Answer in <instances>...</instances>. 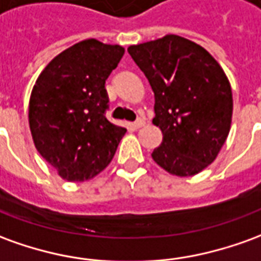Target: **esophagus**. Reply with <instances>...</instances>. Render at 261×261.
<instances>
[{
	"label": "esophagus",
	"instance_id": "34e87169",
	"mask_svg": "<svg viewBox=\"0 0 261 261\" xmlns=\"http://www.w3.org/2000/svg\"><path fill=\"white\" fill-rule=\"evenodd\" d=\"M144 124H145V121H144V118H138L136 123L133 124V127L136 128V130H138V128H141V127H144Z\"/></svg>",
	"mask_w": 261,
	"mask_h": 261
}]
</instances>
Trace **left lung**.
I'll use <instances>...</instances> for the list:
<instances>
[{
    "label": "left lung",
    "mask_w": 261,
    "mask_h": 261,
    "mask_svg": "<svg viewBox=\"0 0 261 261\" xmlns=\"http://www.w3.org/2000/svg\"><path fill=\"white\" fill-rule=\"evenodd\" d=\"M128 54L154 92L161 145L152 160L167 172L192 176L211 165L230 131L233 99L223 69L206 49L178 35L133 45Z\"/></svg>",
    "instance_id": "1"
}]
</instances>
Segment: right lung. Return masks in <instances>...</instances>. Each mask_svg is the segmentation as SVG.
Here are the masks:
<instances>
[{"mask_svg": "<svg viewBox=\"0 0 261 261\" xmlns=\"http://www.w3.org/2000/svg\"><path fill=\"white\" fill-rule=\"evenodd\" d=\"M124 55L120 45L86 39L42 70L29 99V128L38 152L63 179H92L110 164L124 127L106 118V80Z\"/></svg>", "mask_w": 261, "mask_h": 261, "instance_id": "right-lung-1", "label": "right lung"}]
</instances>
